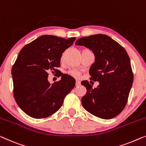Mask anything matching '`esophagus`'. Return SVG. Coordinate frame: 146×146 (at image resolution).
Instances as JSON below:
<instances>
[{
	"mask_svg": "<svg viewBox=\"0 0 146 146\" xmlns=\"http://www.w3.org/2000/svg\"><path fill=\"white\" fill-rule=\"evenodd\" d=\"M80 86V82L79 80H76V86Z\"/></svg>",
	"mask_w": 146,
	"mask_h": 146,
	"instance_id": "obj_1",
	"label": "esophagus"
}]
</instances>
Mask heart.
<instances>
[{"instance_id":"obj_1","label":"heart","mask_w":146,"mask_h":146,"mask_svg":"<svg viewBox=\"0 0 146 146\" xmlns=\"http://www.w3.org/2000/svg\"><path fill=\"white\" fill-rule=\"evenodd\" d=\"M88 50V49H84L82 50ZM68 74H70L71 76H74V77L79 76V73H78L76 70H70V71L68 72Z\"/></svg>"}]
</instances>
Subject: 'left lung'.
Listing matches in <instances>:
<instances>
[{
    "label": "left lung",
    "instance_id": "obj_1",
    "mask_svg": "<svg viewBox=\"0 0 146 146\" xmlns=\"http://www.w3.org/2000/svg\"><path fill=\"white\" fill-rule=\"evenodd\" d=\"M76 45L84 46L94 52L95 62L90 68V80L99 83L94 89L88 81L83 82L82 85L87 92L82 98V106L101 119L117 117L126 106L134 80L126 50L103 34L80 38Z\"/></svg>",
    "mask_w": 146,
    "mask_h": 146
}]
</instances>
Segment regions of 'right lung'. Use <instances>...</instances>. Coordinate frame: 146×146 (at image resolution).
I'll list each match as a JSON object with an SVG mask.
<instances>
[{"label": "right lung", "instance_id": "right-lung-1", "mask_svg": "<svg viewBox=\"0 0 146 146\" xmlns=\"http://www.w3.org/2000/svg\"><path fill=\"white\" fill-rule=\"evenodd\" d=\"M75 39L41 35L19 52L12 68L14 96L29 117L43 119L56 113L74 88V79L66 74L60 75V81L50 84L48 72H58L56 68L60 66L62 53Z\"/></svg>", "mask_w": 146, "mask_h": 146}]
</instances>
